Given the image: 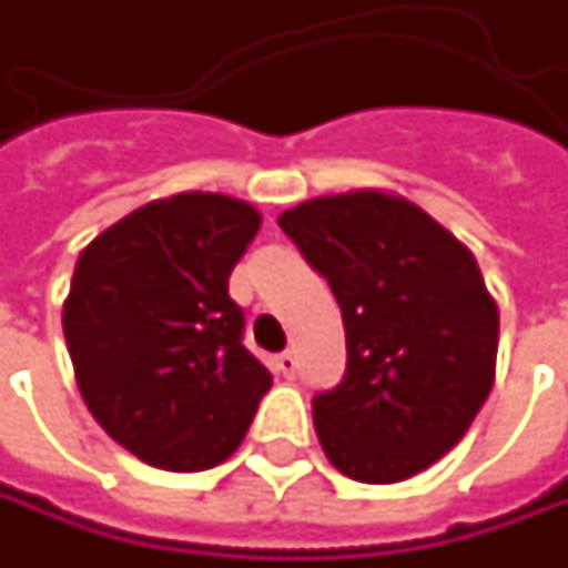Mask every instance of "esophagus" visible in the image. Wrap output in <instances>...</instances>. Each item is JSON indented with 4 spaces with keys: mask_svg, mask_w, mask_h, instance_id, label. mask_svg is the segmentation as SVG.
I'll list each match as a JSON object with an SVG mask.
<instances>
[{
    "mask_svg": "<svg viewBox=\"0 0 568 568\" xmlns=\"http://www.w3.org/2000/svg\"><path fill=\"white\" fill-rule=\"evenodd\" d=\"M274 369L284 376V379H294V373H296V357L287 351V354H277L274 357Z\"/></svg>",
    "mask_w": 568,
    "mask_h": 568,
    "instance_id": "esophagus-1",
    "label": "esophagus"
}]
</instances>
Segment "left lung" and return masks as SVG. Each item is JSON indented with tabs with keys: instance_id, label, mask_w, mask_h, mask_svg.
Returning <instances> with one entry per match:
<instances>
[{
	"instance_id": "8db88e82",
	"label": "left lung",
	"mask_w": 568,
	"mask_h": 568,
	"mask_svg": "<svg viewBox=\"0 0 568 568\" xmlns=\"http://www.w3.org/2000/svg\"><path fill=\"white\" fill-rule=\"evenodd\" d=\"M277 224L344 318V379L313 398L328 462L361 484L420 474L468 433L496 376L499 310L477 258L379 189L310 199Z\"/></svg>"
}]
</instances>
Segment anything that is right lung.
<instances>
[{"label": "right lung", "mask_w": 568, "mask_h": 568, "mask_svg": "<svg viewBox=\"0 0 568 568\" xmlns=\"http://www.w3.org/2000/svg\"><path fill=\"white\" fill-rule=\"evenodd\" d=\"M258 227L250 202L180 192L135 207L78 255L62 332L81 398L151 468L221 465L272 388L227 294Z\"/></svg>", "instance_id": "obj_1"}]
</instances>
